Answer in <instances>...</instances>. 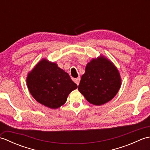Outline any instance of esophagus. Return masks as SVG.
<instances>
[{
	"label": "esophagus",
	"mask_w": 150,
	"mask_h": 150,
	"mask_svg": "<svg viewBox=\"0 0 150 150\" xmlns=\"http://www.w3.org/2000/svg\"><path fill=\"white\" fill-rule=\"evenodd\" d=\"M80 81H81V79L80 77H78L77 79H75L74 80V82L76 83V84H77V86L79 84V82H80Z\"/></svg>",
	"instance_id": "1"
}]
</instances>
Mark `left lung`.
Wrapping results in <instances>:
<instances>
[{
    "label": "left lung",
    "instance_id": "8db88e82",
    "mask_svg": "<svg viewBox=\"0 0 150 150\" xmlns=\"http://www.w3.org/2000/svg\"><path fill=\"white\" fill-rule=\"evenodd\" d=\"M120 84V74L116 67L102 57L88 64L78 90L89 103L100 106L115 96Z\"/></svg>",
    "mask_w": 150,
    "mask_h": 150
}]
</instances>
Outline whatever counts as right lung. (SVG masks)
<instances>
[{
  "label": "right lung",
  "instance_id": "obj_1",
  "mask_svg": "<svg viewBox=\"0 0 150 150\" xmlns=\"http://www.w3.org/2000/svg\"><path fill=\"white\" fill-rule=\"evenodd\" d=\"M27 85L35 99L52 109L62 106L70 92L77 88L68 73L46 59L40 60L28 74Z\"/></svg>",
  "mask_w": 150,
  "mask_h": 150
}]
</instances>
